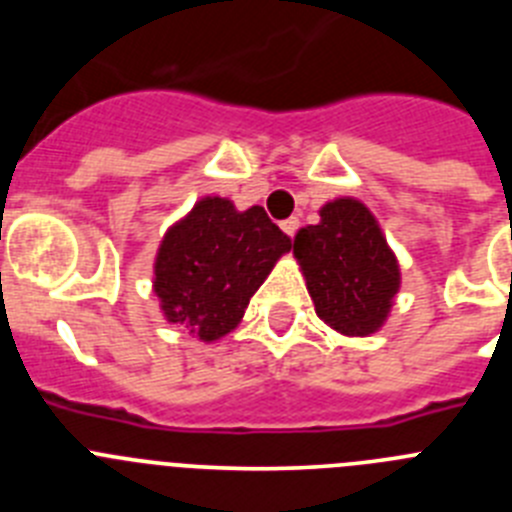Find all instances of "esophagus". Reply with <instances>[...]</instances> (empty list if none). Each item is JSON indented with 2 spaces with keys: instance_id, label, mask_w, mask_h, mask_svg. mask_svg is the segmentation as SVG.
I'll list each match as a JSON object with an SVG mask.
<instances>
[{
  "instance_id": "34e87169",
  "label": "esophagus",
  "mask_w": 512,
  "mask_h": 512,
  "mask_svg": "<svg viewBox=\"0 0 512 512\" xmlns=\"http://www.w3.org/2000/svg\"><path fill=\"white\" fill-rule=\"evenodd\" d=\"M297 228H300V217H287V220L282 223V230L287 235H292V238H295Z\"/></svg>"
}]
</instances>
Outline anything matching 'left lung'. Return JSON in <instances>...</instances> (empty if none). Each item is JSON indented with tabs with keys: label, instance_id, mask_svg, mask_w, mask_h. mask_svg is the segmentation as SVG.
Instances as JSON below:
<instances>
[{
	"label": "left lung",
	"instance_id": "1",
	"mask_svg": "<svg viewBox=\"0 0 512 512\" xmlns=\"http://www.w3.org/2000/svg\"><path fill=\"white\" fill-rule=\"evenodd\" d=\"M295 256L315 312L330 328L366 336L384 323L400 287V269L377 220L361 202H328L320 223L297 233Z\"/></svg>",
	"mask_w": 512,
	"mask_h": 512
}]
</instances>
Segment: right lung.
I'll return each instance as SVG.
<instances>
[{
	"label": "right lung",
	"instance_id": "right-lung-1",
	"mask_svg": "<svg viewBox=\"0 0 512 512\" xmlns=\"http://www.w3.org/2000/svg\"><path fill=\"white\" fill-rule=\"evenodd\" d=\"M289 248L292 238L264 207L238 212L233 202L205 197L158 248L153 289L166 320L202 341L225 336Z\"/></svg>",
	"mask_w": 512,
	"mask_h": 512
}]
</instances>
